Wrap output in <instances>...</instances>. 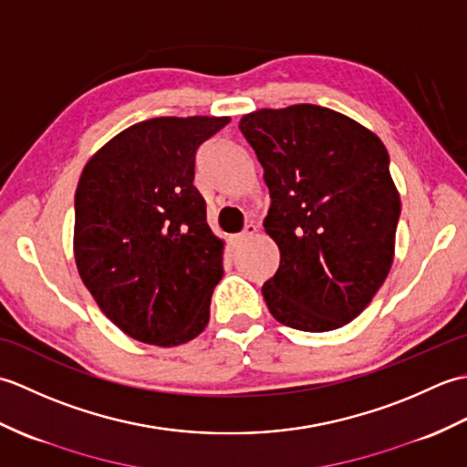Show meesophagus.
Listing matches in <instances>:
<instances>
[{
    "label": "esophagus",
    "instance_id": "34e87169",
    "mask_svg": "<svg viewBox=\"0 0 467 467\" xmlns=\"http://www.w3.org/2000/svg\"><path fill=\"white\" fill-rule=\"evenodd\" d=\"M254 234H256V226L254 224H246V228H244L241 234H234L233 239H231L233 246H234V249H241V246L249 243Z\"/></svg>",
    "mask_w": 467,
    "mask_h": 467
}]
</instances>
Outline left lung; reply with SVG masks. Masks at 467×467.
Returning a JSON list of instances; mask_svg holds the SVG:
<instances>
[{
    "instance_id": "left-lung-1",
    "label": "left lung",
    "mask_w": 467,
    "mask_h": 467,
    "mask_svg": "<svg viewBox=\"0 0 467 467\" xmlns=\"http://www.w3.org/2000/svg\"><path fill=\"white\" fill-rule=\"evenodd\" d=\"M239 128L265 171V233L281 253L263 285L266 306L293 329H339L393 265L401 198L387 148L353 118L315 104L263 108Z\"/></svg>"
}]
</instances>
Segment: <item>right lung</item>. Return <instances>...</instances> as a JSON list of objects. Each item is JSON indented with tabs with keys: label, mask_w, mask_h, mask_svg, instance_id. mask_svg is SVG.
Segmentation results:
<instances>
[{
	"label": "right lung",
	"mask_w": 467,
	"mask_h": 467,
	"mask_svg": "<svg viewBox=\"0 0 467 467\" xmlns=\"http://www.w3.org/2000/svg\"><path fill=\"white\" fill-rule=\"evenodd\" d=\"M228 116H162L108 140L76 188L74 259L102 313L132 339L174 347L211 319L224 241L206 223L196 148Z\"/></svg>",
	"instance_id": "1"
}]
</instances>
